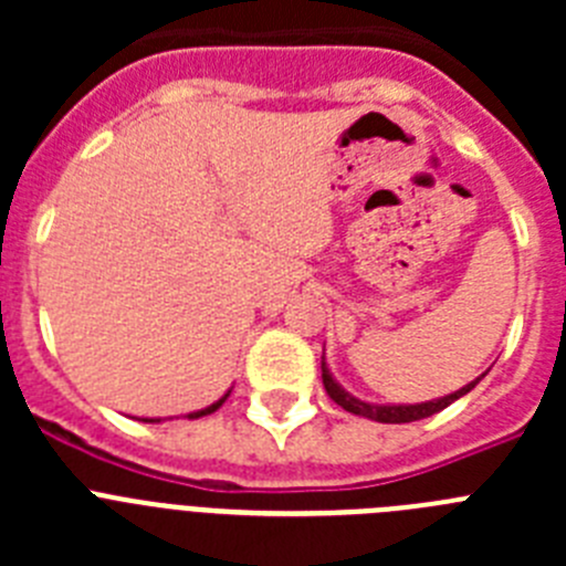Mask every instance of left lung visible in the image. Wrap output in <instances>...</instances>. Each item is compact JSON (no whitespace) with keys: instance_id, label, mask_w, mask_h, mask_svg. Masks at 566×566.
<instances>
[{"instance_id":"1","label":"left lung","mask_w":566,"mask_h":566,"mask_svg":"<svg viewBox=\"0 0 566 566\" xmlns=\"http://www.w3.org/2000/svg\"><path fill=\"white\" fill-rule=\"evenodd\" d=\"M484 377V374H482ZM482 377H476L473 382H468L464 388H459L457 394H448V397L442 399H433V402H419V405H368L363 402V399H354L352 394H345L343 388H339L337 382H334V377L328 374L326 363H323V385H326V394L334 399V402L343 408V411L348 413H357V417H368L374 419V422H391V424H399V422H417V419H424V417H433V413H439L442 408H448L451 402H457L459 397H464L468 391H473L476 388V382Z\"/></svg>"}]
</instances>
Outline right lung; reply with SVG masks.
Wrapping results in <instances>:
<instances>
[{
  "mask_svg": "<svg viewBox=\"0 0 566 566\" xmlns=\"http://www.w3.org/2000/svg\"><path fill=\"white\" fill-rule=\"evenodd\" d=\"M229 397V394H227ZM227 397L223 399H218V402L214 405H209V408H203V411H195V413H189V419H198V417H207V413H212V411H218V408H221L223 402H227ZM147 422H158V419H147Z\"/></svg>",
  "mask_w": 566,
  "mask_h": 566,
  "instance_id": "obj_1",
  "label": "right lung"
}]
</instances>
